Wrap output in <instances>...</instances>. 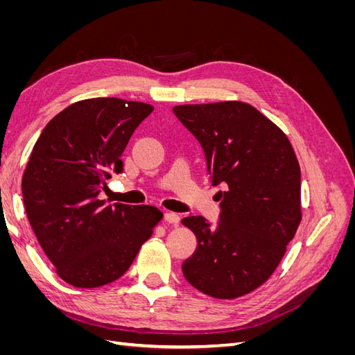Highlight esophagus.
<instances>
[{
	"mask_svg": "<svg viewBox=\"0 0 355 355\" xmlns=\"http://www.w3.org/2000/svg\"><path fill=\"white\" fill-rule=\"evenodd\" d=\"M179 220H180V218L178 216L176 213H171V211H167V213H164V222H167V223H171V225H179Z\"/></svg>",
	"mask_w": 355,
	"mask_h": 355,
	"instance_id": "1",
	"label": "esophagus"
}]
</instances>
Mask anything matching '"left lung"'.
<instances>
[{
	"instance_id": "left-lung-1",
	"label": "left lung",
	"mask_w": 355,
	"mask_h": 355,
	"mask_svg": "<svg viewBox=\"0 0 355 355\" xmlns=\"http://www.w3.org/2000/svg\"><path fill=\"white\" fill-rule=\"evenodd\" d=\"M173 112L200 142L211 185L225 187L218 227L201 216L182 219L197 237L182 272L204 295L244 296L272 275L302 220L293 146L244 102L179 105Z\"/></svg>"
}]
</instances>
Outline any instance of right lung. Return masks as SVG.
I'll return each instance as SVG.
<instances>
[{"label":"right lung","mask_w":355,"mask_h":355,"mask_svg":"<svg viewBox=\"0 0 355 355\" xmlns=\"http://www.w3.org/2000/svg\"><path fill=\"white\" fill-rule=\"evenodd\" d=\"M153 105L78 101L44 127L22 178L26 216L56 274L80 288L118 280L163 218L154 206L99 198L136 127Z\"/></svg>","instance_id":"obj_1"}]
</instances>
